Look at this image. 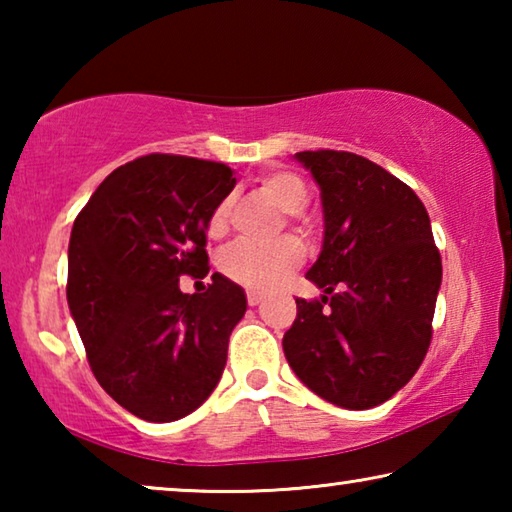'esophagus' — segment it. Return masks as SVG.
Listing matches in <instances>:
<instances>
[{
	"label": "esophagus",
	"mask_w": 512,
	"mask_h": 512,
	"mask_svg": "<svg viewBox=\"0 0 512 512\" xmlns=\"http://www.w3.org/2000/svg\"><path fill=\"white\" fill-rule=\"evenodd\" d=\"M246 300H248V305H250V307H257V305H259V302H262V293L250 289V291L246 293Z\"/></svg>",
	"instance_id": "esophagus-1"
}]
</instances>
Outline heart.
<instances>
[{
    "label": "heart",
    "mask_w": 512,
    "mask_h": 512,
    "mask_svg": "<svg viewBox=\"0 0 512 512\" xmlns=\"http://www.w3.org/2000/svg\"><path fill=\"white\" fill-rule=\"evenodd\" d=\"M257 192L275 207H280L287 214H298L305 210L309 201V192L305 180L298 173L287 169H275L264 173L257 180ZM232 198H223L207 219V232L210 237H223L230 225ZM305 259V248H302L296 237H282L273 244H250V241H237L228 246L219 257V271L228 277L230 282H237L248 289H273L284 275H289L293 268H298Z\"/></svg>",
    "instance_id": "obj_1"
}]
</instances>
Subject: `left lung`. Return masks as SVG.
I'll return each instance as SVG.
<instances>
[{
	"mask_svg": "<svg viewBox=\"0 0 512 512\" xmlns=\"http://www.w3.org/2000/svg\"><path fill=\"white\" fill-rule=\"evenodd\" d=\"M320 185L325 239L282 339L302 384L343 409L391 400L418 372L433 334L443 262L413 189L348 151H300Z\"/></svg>",
	"mask_w": 512,
	"mask_h": 512,
	"instance_id": "obj_1",
	"label": "left lung"
}]
</instances>
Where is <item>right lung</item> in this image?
Segmentation results:
<instances>
[{
    "instance_id": "1",
    "label": "right lung",
    "mask_w": 512,
    "mask_h": 512,
    "mask_svg": "<svg viewBox=\"0 0 512 512\" xmlns=\"http://www.w3.org/2000/svg\"><path fill=\"white\" fill-rule=\"evenodd\" d=\"M235 183L223 162L151 153L112 171L76 216L69 311L94 377L137 418H185L223 375L244 289L214 273L189 296L180 277L210 273L207 219Z\"/></svg>"
}]
</instances>
